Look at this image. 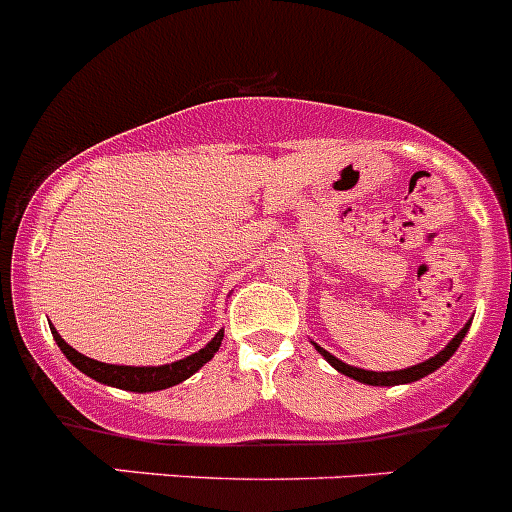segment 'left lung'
Masks as SVG:
<instances>
[{
  "instance_id": "1",
  "label": "left lung",
  "mask_w": 512,
  "mask_h": 512,
  "mask_svg": "<svg viewBox=\"0 0 512 512\" xmlns=\"http://www.w3.org/2000/svg\"><path fill=\"white\" fill-rule=\"evenodd\" d=\"M467 331H470V323H465V328H462L460 333H457L455 338H452L447 346L442 348L439 353H434L432 358H427V361H422V364L417 366H409V369H399V371H366V369H356V366H348L343 364L341 358L331 356V353L326 351V348H321L318 343H313L315 351L321 353L323 358H326L328 364L333 366L336 371H341V374H346L348 379H356L361 381V384H369V386H396V384H412V381H419L424 379V376H429L432 371H437L439 366H444V361H450L452 353L460 348L462 338L467 336Z\"/></svg>"
}]
</instances>
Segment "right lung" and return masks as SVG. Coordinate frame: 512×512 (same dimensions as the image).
Instances as JSON below:
<instances>
[{
	"instance_id": "right-lung-1",
	"label": "right lung",
	"mask_w": 512,
	"mask_h": 512,
	"mask_svg": "<svg viewBox=\"0 0 512 512\" xmlns=\"http://www.w3.org/2000/svg\"><path fill=\"white\" fill-rule=\"evenodd\" d=\"M50 331H52V338H55V343L60 346V351L65 353V358H68L75 369L83 371V374L90 376V379L100 381V384L116 386V389H126V391H138V394L169 389V386H176L181 384V381L189 379L191 374H197L207 361H212L214 353L219 351L224 338V331H219L207 346L199 348V351L191 353V356L181 358V361H174V364L116 366V364H103V361H95V358H88L83 356V353H78L73 346H68V343L62 341V336L55 331V326H50Z\"/></svg>"
}]
</instances>
